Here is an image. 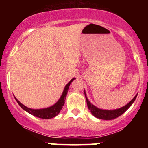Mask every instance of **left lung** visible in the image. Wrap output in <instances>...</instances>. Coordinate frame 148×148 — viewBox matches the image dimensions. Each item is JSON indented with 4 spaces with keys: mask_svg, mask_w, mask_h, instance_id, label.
<instances>
[{
    "mask_svg": "<svg viewBox=\"0 0 148 148\" xmlns=\"http://www.w3.org/2000/svg\"><path fill=\"white\" fill-rule=\"evenodd\" d=\"M84 95L85 97H86V104H87V107L89 108V110L91 111V113L93 114L95 117H96L97 118L102 119V120H113V119H115L117 117H120V115H122L125 112H126L128 110L132 104V103L135 102V99L137 97L136 95L135 96V97L132 99L127 104H126L124 107H121V108L117 109V110H102V109H99L98 107H95V105L92 104L89 100H88L87 97H86V93L84 92Z\"/></svg>",
    "mask_w": 148,
    "mask_h": 148,
    "instance_id": "1",
    "label": "left lung"
}]
</instances>
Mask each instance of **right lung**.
<instances>
[{
  "label": "right lung",
  "mask_w": 148,
  "mask_h": 148,
  "mask_svg": "<svg viewBox=\"0 0 148 148\" xmlns=\"http://www.w3.org/2000/svg\"><path fill=\"white\" fill-rule=\"evenodd\" d=\"M75 79V78H73L71 81L69 82L65 86L64 89L63 91V93H62V96H61L60 99L58 100V102L56 103L53 105L51 106V107H47V108L44 109H39V110H34V109L28 108V107H26L25 105H23V104H21L16 97V100L17 101L18 104L20 105V107H21L23 110H24L25 111H26L27 112L29 113V114H32V115L35 116V117H39V118L41 119H51L53 118V117H56V115L59 114V113L60 112L61 110L63 107L64 104L65 103V99L66 97L67 92H68L69 87L70 84L72 82L73 80Z\"/></svg>",
  "instance_id": "right-lung-1"
}]
</instances>
